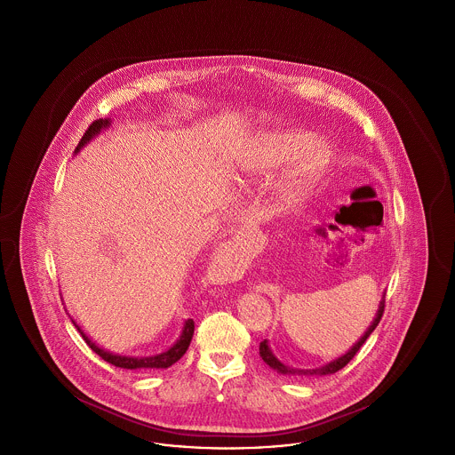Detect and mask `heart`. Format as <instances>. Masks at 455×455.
Instances as JSON below:
<instances>
[{"mask_svg":"<svg viewBox=\"0 0 455 455\" xmlns=\"http://www.w3.org/2000/svg\"><path fill=\"white\" fill-rule=\"evenodd\" d=\"M297 160L300 162L297 171L291 173L286 195L291 204H300L310 195L327 165V155L319 145H312L310 136L299 132L276 134L258 152L247 155V158L240 162L238 171L245 173L269 172Z\"/></svg>","mask_w":455,"mask_h":455,"instance_id":"b5f03b06","label":"heart"}]
</instances>
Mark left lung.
<instances>
[{
    "label": "left lung",
    "mask_w": 455,
    "mask_h": 455,
    "mask_svg": "<svg viewBox=\"0 0 455 455\" xmlns=\"http://www.w3.org/2000/svg\"><path fill=\"white\" fill-rule=\"evenodd\" d=\"M384 305H386V300L382 299L380 305H379V310H377V315H375V319H373V323L368 327L367 332L351 347V349H347V353H345L343 356H339V358H336V360L325 363L324 367L312 368V370H300V368L288 367V365H284L283 362H280V360L273 355V351H271V347H269L266 339L260 341V358L264 360L266 365H269L273 370H276L278 373H283V375H329V373H336L338 370L347 367V363L353 360V356L358 353V349L363 347V343L367 341L368 336L373 332V329L379 325L380 319H382V314H384Z\"/></svg>",
    "instance_id": "obj_1"
}]
</instances>
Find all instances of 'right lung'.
Here are the masks:
<instances>
[{"label":"right lung","mask_w":455,"mask_h":455,"mask_svg":"<svg viewBox=\"0 0 455 455\" xmlns=\"http://www.w3.org/2000/svg\"><path fill=\"white\" fill-rule=\"evenodd\" d=\"M108 126H110V121H108V119H97V121H93V123L88 126V130L85 131L84 138L80 140V143H78L75 153L80 152L92 138H95L100 131L104 130V128H108ZM73 324L80 331L82 338L85 339V343H87L88 347H92V351H95L104 362H108V363L114 365V367L128 368V370L171 367L177 360H180L182 355L188 351V347L191 345V339H193V334H195V321H193V319H188V321L184 323V327H182L180 338H179V339L175 341V345L169 347L167 351L158 353V355H153V356H123V355H114V353H110V351L104 349V347H97V345L88 338L87 334L80 329V325L76 324L75 321H73Z\"/></svg>","instance_id":"add662e5"}]
</instances>
